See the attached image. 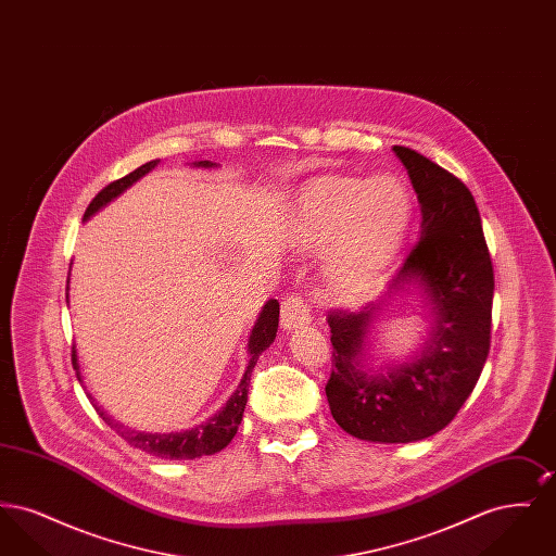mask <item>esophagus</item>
Returning <instances> with one entry per match:
<instances>
[{"mask_svg":"<svg viewBox=\"0 0 556 556\" xmlns=\"http://www.w3.org/2000/svg\"><path fill=\"white\" fill-rule=\"evenodd\" d=\"M311 320V308L306 300L298 293H290L281 302V327L283 329H295L302 325H308Z\"/></svg>","mask_w":556,"mask_h":556,"instance_id":"1","label":"esophagus"}]
</instances>
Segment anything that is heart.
<instances>
[{
	"instance_id": "heart-1",
	"label": "heart",
	"mask_w": 556,
	"mask_h": 556,
	"mask_svg": "<svg viewBox=\"0 0 556 556\" xmlns=\"http://www.w3.org/2000/svg\"><path fill=\"white\" fill-rule=\"evenodd\" d=\"M410 218V195L394 175L370 181L325 177L306 187L291 218V238L302 250L331 241L327 277L333 290H363L402 243Z\"/></svg>"
}]
</instances>
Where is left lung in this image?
<instances>
[{"label": "left lung", "mask_w": 556, "mask_h": 556, "mask_svg": "<svg viewBox=\"0 0 556 556\" xmlns=\"http://www.w3.org/2000/svg\"><path fill=\"white\" fill-rule=\"evenodd\" d=\"M394 152L424 218L421 238L397 266L388 293L410 281L424 286L435 329L419 358L370 375L358 356L375 304L361 313L329 311L333 350L325 394L336 424L350 435L408 444L442 431L476 388L492 338L494 266L469 187L410 148L394 146Z\"/></svg>", "instance_id": "1"}]
</instances>
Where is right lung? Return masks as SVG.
<instances>
[{
    "mask_svg": "<svg viewBox=\"0 0 556 556\" xmlns=\"http://www.w3.org/2000/svg\"><path fill=\"white\" fill-rule=\"evenodd\" d=\"M159 162L160 160L146 162L129 175H125L123 179H116V181L108 184L102 191H98V195L87 206L85 218H89L93 212L106 206L112 198H116L127 187L132 186L139 177L150 173ZM198 166H212V162L211 160H200ZM277 327H279V302L270 300L266 304L265 311L261 313L258 323L252 329L250 344H248V348H250V365L243 372V379H241L236 394L229 397L225 408L218 410L206 424L191 427L187 431H177V433H137V431L127 429L125 425L116 424L112 417H108L100 406H96V410L104 419V424L110 425V429H114L127 444H131L132 448L143 450V452L154 454L159 458L179 460V458H198V456H204V454H214V452L225 448L233 440V435L238 433L239 424L243 419V408H245V402H248L250 375H252V369H254L258 356L263 354V350L273 344V340L277 336ZM73 367L79 370L75 348H73ZM77 377L80 381V372H77Z\"/></svg>",
    "mask_w": 556,
    "mask_h": 556,
    "instance_id": "right-lung-1",
    "label": "right lung"
}]
</instances>
